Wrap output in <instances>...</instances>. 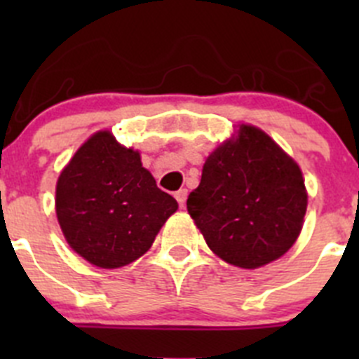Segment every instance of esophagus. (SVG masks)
Segmentation results:
<instances>
[{"label": "esophagus", "instance_id": "obj_1", "mask_svg": "<svg viewBox=\"0 0 359 359\" xmlns=\"http://www.w3.org/2000/svg\"><path fill=\"white\" fill-rule=\"evenodd\" d=\"M175 198H177V201H179V205L184 208V205H186V200H187V189H179V191H177Z\"/></svg>", "mask_w": 359, "mask_h": 359}]
</instances>
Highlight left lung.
I'll list each match as a JSON object with an SVG mask.
<instances>
[{
	"mask_svg": "<svg viewBox=\"0 0 359 359\" xmlns=\"http://www.w3.org/2000/svg\"><path fill=\"white\" fill-rule=\"evenodd\" d=\"M302 170L264 130L248 123L205 159L187 212L208 248L231 266L257 269L293 247L304 226Z\"/></svg>",
	"mask_w": 359,
	"mask_h": 359,
	"instance_id": "1",
	"label": "left lung"
}]
</instances>
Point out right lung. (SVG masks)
I'll list each match as a JSON object with an SVG mask.
<instances>
[{
  "instance_id": "right-lung-1",
  "label": "right lung",
  "mask_w": 359,
  "mask_h": 359,
  "mask_svg": "<svg viewBox=\"0 0 359 359\" xmlns=\"http://www.w3.org/2000/svg\"><path fill=\"white\" fill-rule=\"evenodd\" d=\"M179 203L156 186L109 130L79 146L55 187V213L67 245L92 266L118 269L142 257Z\"/></svg>"
}]
</instances>
